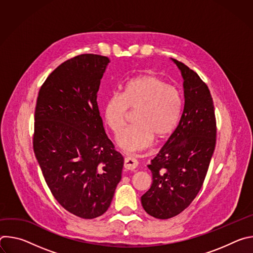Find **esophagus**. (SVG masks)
Instances as JSON below:
<instances>
[{
	"instance_id": "34e87169",
	"label": "esophagus",
	"mask_w": 253,
	"mask_h": 253,
	"mask_svg": "<svg viewBox=\"0 0 253 253\" xmlns=\"http://www.w3.org/2000/svg\"><path fill=\"white\" fill-rule=\"evenodd\" d=\"M137 166H138V161L134 157H132V156L125 157V159H124V167L127 170H134Z\"/></svg>"
}]
</instances>
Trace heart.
I'll use <instances>...</instances> for the list:
<instances>
[{
    "label": "heart",
    "mask_w": 253,
    "mask_h": 253,
    "mask_svg": "<svg viewBox=\"0 0 253 253\" xmlns=\"http://www.w3.org/2000/svg\"><path fill=\"white\" fill-rule=\"evenodd\" d=\"M129 109H137L135 125L117 135V144L127 152H136L151 145L154 134L163 138L177 127L182 114L180 92L154 75H141L129 80L121 94L108 97L103 107L106 124L117 133L124 126Z\"/></svg>",
    "instance_id": "heart-1"
}]
</instances>
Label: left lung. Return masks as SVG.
<instances>
[{"mask_svg":"<svg viewBox=\"0 0 253 253\" xmlns=\"http://www.w3.org/2000/svg\"><path fill=\"white\" fill-rule=\"evenodd\" d=\"M181 72L184 108L179 124L148 168L152 185L141 197L149 215L168 219L181 213L202 187L216 143L213 100L207 85L185 64Z\"/></svg>","mask_w":253,"mask_h":253,"instance_id":"8db88e82","label":"left lung"}]
</instances>
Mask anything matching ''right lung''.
Segmentation results:
<instances>
[{
  "instance_id": "1",
  "label": "right lung",
  "mask_w": 253,
  "mask_h": 253,
  "mask_svg": "<svg viewBox=\"0 0 253 253\" xmlns=\"http://www.w3.org/2000/svg\"><path fill=\"white\" fill-rule=\"evenodd\" d=\"M109 62L95 54L65 61L42 85L35 110L33 147L45 181L63 208L84 219L109 208L124 164L97 104Z\"/></svg>"
}]
</instances>
